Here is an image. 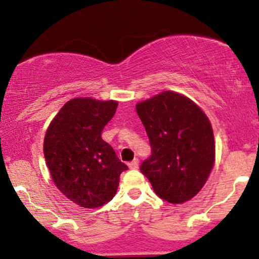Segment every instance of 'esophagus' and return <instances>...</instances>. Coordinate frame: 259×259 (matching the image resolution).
Masks as SVG:
<instances>
[{
	"label": "esophagus",
	"mask_w": 259,
	"mask_h": 259,
	"mask_svg": "<svg viewBox=\"0 0 259 259\" xmlns=\"http://www.w3.org/2000/svg\"><path fill=\"white\" fill-rule=\"evenodd\" d=\"M127 165H129L130 169H138L139 168V159L135 158L134 160H132V162H130Z\"/></svg>",
	"instance_id": "esophagus-1"
}]
</instances>
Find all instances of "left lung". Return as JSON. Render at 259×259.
I'll use <instances>...</instances> for the list:
<instances>
[{
    "instance_id": "8db88e82",
    "label": "left lung",
    "mask_w": 259,
    "mask_h": 259,
    "mask_svg": "<svg viewBox=\"0 0 259 259\" xmlns=\"http://www.w3.org/2000/svg\"><path fill=\"white\" fill-rule=\"evenodd\" d=\"M136 112L152 151L140 170L162 200H191L214 164V138L207 115L191 100L173 91L138 103Z\"/></svg>"
}]
</instances>
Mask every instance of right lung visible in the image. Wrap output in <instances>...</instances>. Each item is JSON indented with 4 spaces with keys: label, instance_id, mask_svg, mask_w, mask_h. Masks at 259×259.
Segmentation results:
<instances>
[{
    "label": "right lung",
    "instance_id": "1",
    "mask_svg": "<svg viewBox=\"0 0 259 259\" xmlns=\"http://www.w3.org/2000/svg\"><path fill=\"white\" fill-rule=\"evenodd\" d=\"M115 101L74 99L51 121L44 141L46 164L56 186L85 208L109 202L127 165L101 138L117 111Z\"/></svg>",
    "mask_w": 259,
    "mask_h": 259
}]
</instances>
